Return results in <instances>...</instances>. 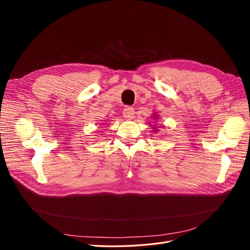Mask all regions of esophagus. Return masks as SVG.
Masks as SVG:
<instances>
[{"label":"esophagus","instance_id":"esophagus-1","mask_svg":"<svg viewBox=\"0 0 250 250\" xmlns=\"http://www.w3.org/2000/svg\"><path fill=\"white\" fill-rule=\"evenodd\" d=\"M123 117L126 120H131L134 117V109L131 106H126L123 110Z\"/></svg>","mask_w":250,"mask_h":250}]
</instances>
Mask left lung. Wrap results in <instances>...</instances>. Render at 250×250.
<instances>
[{
	"label": "left lung",
	"instance_id": "obj_1",
	"mask_svg": "<svg viewBox=\"0 0 250 250\" xmlns=\"http://www.w3.org/2000/svg\"><path fill=\"white\" fill-rule=\"evenodd\" d=\"M152 117H153V120H155V121H156V120H158V115H157V113H153ZM152 128H153L155 132H156V131H158V128H157L156 126H153Z\"/></svg>",
	"mask_w": 250,
	"mask_h": 250
}]
</instances>
